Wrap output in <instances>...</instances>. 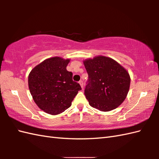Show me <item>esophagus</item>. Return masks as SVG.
Returning <instances> with one entry per match:
<instances>
[{
    "label": "esophagus",
    "mask_w": 159,
    "mask_h": 159,
    "mask_svg": "<svg viewBox=\"0 0 159 159\" xmlns=\"http://www.w3.org/2000/svg\"><path fill=\"white\" fill-rule=\"evenodd\" d=\"M79 83L80 84V87H81V88H82V89H83V80H80V81L79 82Z\"/></svg>",
    "instance_id": "34e87169"
}]
</instances>
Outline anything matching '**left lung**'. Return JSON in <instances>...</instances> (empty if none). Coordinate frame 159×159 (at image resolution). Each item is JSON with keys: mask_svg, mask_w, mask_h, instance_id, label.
<instances>
[{"mask_svg": "<svg viewBox=\"0 0 159 159\" xmlns=\"http://www.w3.org/2000/svg\"><path fill=\"white\" fill-rule=\"evenodd\" d=\"M83 63L89 76L84 93L89 105L104 112L116 109L129 91L128 71L116 61L102 55L84 60Z\"/></svg>", "mask_w": 159, "mask_h": 159, "instance_id": "1", "label": "left lung"}]
</instances>
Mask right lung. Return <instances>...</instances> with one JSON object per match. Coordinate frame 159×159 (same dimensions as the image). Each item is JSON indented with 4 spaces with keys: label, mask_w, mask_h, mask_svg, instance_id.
I'll return each mask as SVG.
<instances>
[{
    "label": "right lung",
    "mask_w": 159,
    "mask_h": 159,
    "mask_svg": "<svg viewBox=\"0 0 159 159\" xmlns=\"http://www.w3.org/2000/svg\"><path fill=\"white\" fill-rule=\"evenodd\" d=\"M70 59L54 57L43 61L31 71L28 84L30 93L40 109L52 116L63 113L71 106L81 89L67 70Z\"/></svg>",
    "instance_id": "right-lung-1"
}]
</instances>
